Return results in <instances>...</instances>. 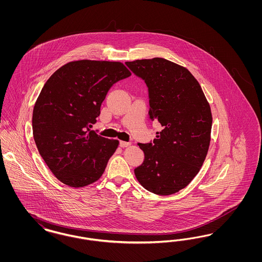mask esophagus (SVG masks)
Listing matches in <instances>:
<instances>
[{"instance_id":"esophagus-1","label":"esophagus","mask_w":262,"mask_h":262,"mask_svg":"<svg viewBox=\"0 0 262 262\" xmlns=\"http://www.w3.org/2000/svg\"><path fill=\"white\" fill-rule=\"evenodd\" d=\"M130 145V143L129 142H125V141H120V146L121 147H127V146H129Z\"/></svg>"}]
</instances>
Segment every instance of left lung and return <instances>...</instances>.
I'll return each mask as SVG.
<instances>
[{
  "mask_svg": "<svg viewBox=\"0 0 262 262\" xmlns=\"http://www.w3.org/2000/svg\"><path fill=\"white\" fill-rule=\"evenodd\" d=\"M125 64L148 88L149 118L162 126L150 143H138L144 161L135 169L150 192L169 195L200 172L210 144L212 115L199 81L186 68L162 58Z\"/></svg>",
  "mask_w": 262,
  "mask_h": 262,
  "instance_id": "8db88e82",
  "label": "left lung"
}]
</instances>
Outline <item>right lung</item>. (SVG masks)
<instances>
[{
  "label": "right lung",
  "mask_w": 262,
  "mask_h": 262,
  "mask_svg": "<svg viewBox=\"0 0 262 262\" xmlns=\"http://www.w3.org/2000/svg\"><path fill=\"white\" fill-rule=\"evenodd\" d=\"M130 75L122 62L81 60L63 64L44 84L33 109V137L62 184L85 187L104 173L119 141L90 127L109 89Z\"/></svg>",
  "instance_id": "right-lung-1"
}]
</instances>
